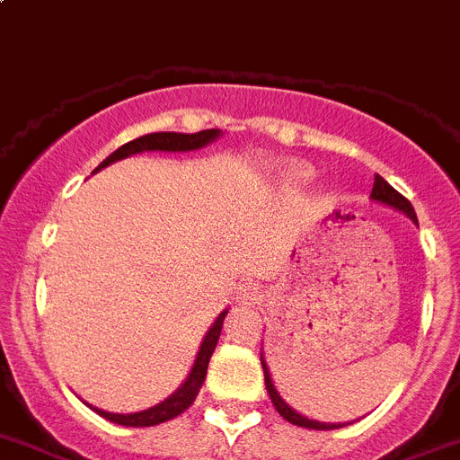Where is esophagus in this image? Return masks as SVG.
I'll use <instances>...</instances> for the list:
<instances>
[{
	"label": "esophagus",
	"instance_id": "1",
	"mask_svg": "<svg viewBox=\"0 0 460 460\" xmlns=\"http://www.w3.org/2000/svg\"><path fill=\"white\" fill-rule=\"evenodd\" d=\"M261 287L259 284H243L238 291V302H243V305H254V302L261 300Z\"/></svg>",
	"mask_w": 460,
	"mask_h": 460
}]
</instances>
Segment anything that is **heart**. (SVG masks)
I'll use <instances>...</instances> for the list:
<instances>
[{"label":"heart","instance_id":"b5f03b06","mask_svg":"<svg viewBox=\"0 0 460 460\" xmlns=\"http://www.w3.org/2000/svg\"><path fill=\"white\" fill-rule=\"evenodd\" d=\"M288 173H291V179H296V181H305L309 176V172L305 167H293Z\"/></svg>","mask_w":460,"mask_h":460}]
</instances>
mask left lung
<instances>
[{"label":"left lung","mask_w":460,"mask_h":460,"mask_svg":"<svg viewBox=\"0 0 460 460\" xmlns=\"http://www.w3.org/2000/svg\"><path fill=\"white\" fill-rule=\"evenodd\" d=\"M371 199L378 201V204H385V206H392V208L401 210V213H405L408 217H411L412 222L417 225V215H415V208H412V204L408 199H405L403 194L396 192L394 188H392L387 181L383 179V176H378L376 173L374 179V190H371ZM261 367H263V376H266V390L268 394H270V401L272 405H275V411L279 412L281 417L287 421H291V424L296 426H302V429H314V431H332V429H341V426L346 424H325V421H316V420H309V417L300 415V412H296L291 408V405L287 403V401L281 399L279 392L275 390V385H272V378H270V371H268L266 362H263V358H261Z\"/></svg>","instance_id":"1"}]
</instances>
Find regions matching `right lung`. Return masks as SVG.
Segmentation results:
<instances>
[{
    "mask_svg": "<svg viewBox=\"0 0 460 460\" xmlns=\"http://www.w3.org/2000/svg\"><path fill=\"white\" fill-rule=\"evenodd\" d=\"M220 137V130H201V132H194V135H183V132H151V135H144V137L132 139V142L123 144L121 148L111 153L110 158H105L101 163V167H107V164L117 163V160L128 158V155H135V153H142V151H197V148L206 146L210 144L213 139ZM96 169V172H98ZM226 316V309L217 316V321L210 325V330L206 332L204 341L199 346V353H197V359H194L192 369H190L188 378L185 383L181 385L179 390L173 392L169 399H164L163 403L153 405L148 411L142 412H132V415H117V412H105L101 408H93L101 417H105L107 421H114V424H121V426H155V424H163V421L173 420V417H179L181 412H185L192 405V401L197 399L199 394L201 385L206 380V371H208V362H210V355H213L215 346H217V339H220L222 332V323H225Z\"/></svg>",
    "mask_w": 460,
    "mask_h": 460,
    "instance_id": "add662e5",
    "label": "right lung"
}]
</instances>
